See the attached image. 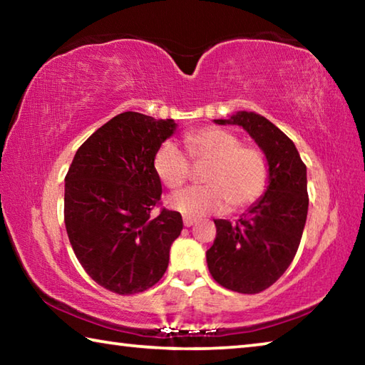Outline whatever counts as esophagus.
I'll use <instances>...</instances> for the list:
<instances>
[{
	"instance_id": "obj_1",
	"label": "esophagus",
	"mask_w": 365,
	"mask_h": 365,
	"mask_svg": "<svg viewBox=\"0 0 365 365\" xmlns=\"http://www.w3.org/2000/svg\"><path fill=\"white\" fill-rule=\"evenodd\" d=\"M196 222L195 217H183V225L185 227H191Z\"/></svg>"
}]
</instances>
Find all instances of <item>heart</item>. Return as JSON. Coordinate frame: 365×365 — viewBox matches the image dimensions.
I'll use <instances>...</instances> for the list:
<instances>
[{
    "instance_id": "b5f03b06",
    "label": "heart",
    "mask_w": 365,
    "mask_h": 365,
    "mask_svg": "<svg viewBox=\"0 0 365 365\" xmlns=\"http://www.w3.org/2000/svg\"><path fill=\"white\" fill-rule=\"evenodd\" d=\"M185 150L193 164L209 163L202 174L206 185L182 190L169 205L187 217L243 209L264 193L269 169L264 154L255 146L243 145L242 138L220 127H205L185 133ZM180 148L172 141L158 148L154 172L165 187L180 188L191 175V164Z\"/></svg>"
}]
</instances>
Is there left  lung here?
<instances>
[{"instance_id":"1","label":"left lung","mask_w":365,"mask_h":365,"mask_svg":"<svg viewBox=\"0 0 365 365\" xmlns=\"http://www.w3.org/2000/svg\"><path fill=\"white\" fill-rule=\"evenodd\" d=\"M219 125L243 127L269 164L265 193L237 222L214 220L217 235L206 252L212 279L232 292L255 294L280 279L296 256L307 217L306 164L292 140L265 117L240 110Z\"/></svg>"}]
</instances>
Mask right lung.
<instances>
[{"label":"right lung","instance_id":"right-lung-1","mask_svg":"<svg viewBox=\"0 0 365 365\" xmlns=\"http://www.w3.org/2000/svg\"><path fill=\"white\" fill-rule=\"evenodd\" d=\"M175 127L172 119L122 113L78 148L66 175L72 250L86 274L113 293L145 292L168 270L183 222L164 207L151 217L163 193L153 160Z\"/></svg>","mask_w":365,"mask_h":365}]
</instances>
